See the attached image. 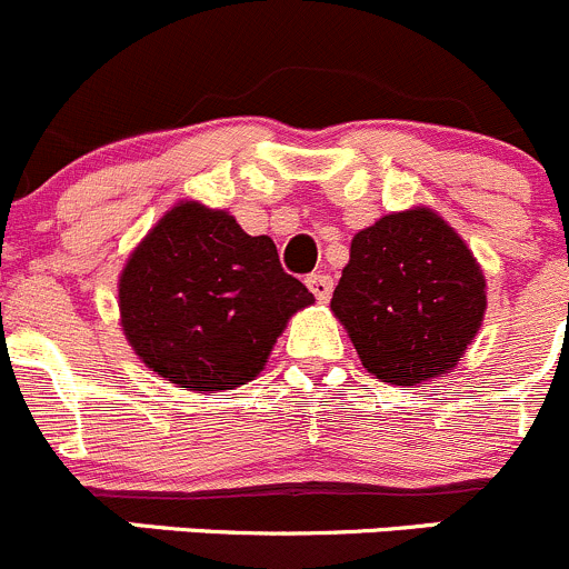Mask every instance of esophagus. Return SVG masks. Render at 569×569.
I'll return each instance as SVG.
<instances>
[{"instance_id": "34e87169", "label": "esophagus", "mask_w": 569, "mask_h": 569, "mask_svg": "<svg viewBox=\"0 0 569 569\" xmlns=\"http://www.w3.org/2000/svg\"><path fill=\"white\" fill-rule=\"evenodd\" d=\"M306 283H308V289L313 291V297H317L319 302L330 300V295H332V278H330V274H308Z\"/></svg>"}]
</instances>
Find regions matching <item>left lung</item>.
<instances>
[{
	"label": "left lung",
	"instance_id": "1",
	"mask_svg": "<svg viewBox=\"0 0 569 569\" xmlns=\"http://www.w3.org/2000/svg\"><path fill=\"white\" fill-rule=\"evenodd\" d=\"M485 289L460 233L418 206L355 233L330 308L369 375L418 388L462 358L485 319Z\"/></svg>",
	"mask_w": 569,
	"mask_h": 569
}]
</instances>
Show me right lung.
Here are the masks:
<instances>
[{"label": "right lung", "mask_w": 569, "mask_h": 569, "mask_svg": "<svg viewBox=\"0 0 569 569\" xmlns=\"http://www.w3.org/2000/svg\"><path fill=\"white\" fill-rule=\"evenodd\" d=\"M313 295L283 272L269 237L228 211L173 206L126 261L120 327L142 363L187 391H233L267 366L286 321Z\"/></svg>", "instance_id": "right-lung-1"}]
</instances>
